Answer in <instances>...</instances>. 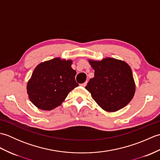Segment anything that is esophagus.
<instances>
[{
	"label": "esophagus",
	"instance_id": "obj_1",
	"mask_svg": "<svg viewBox=\"0 0 160 160\" xmlns=\"http://www.w3.org/2000/svg\"><path fill=\"white\" fill-rule=\"evenodd\" d=\"M87 82H84V83H82V84H81L80 85L82 86V87H85V86L87 85Z\"/></svg>",
	"mask_w": 160,
	"mask_h": 160
}]
</instances>
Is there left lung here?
<instances>
[{"instance_id": "1", "label": "left lung", "mask_w": 160, "mask_h": 160, "mask_svg": "<svg viewBox=\"0 0 160 160\" xmlns=\"http://www.w3.org/2000/svg\"><path fill=\"white\" fill-rule=\"evenodd\" d=\"M95 71L85 89L96 103L108 112H115L130 102L135 84L130 66L124 61L106 58L100 61L89 60Z\"/></svg>"}]
</instances>
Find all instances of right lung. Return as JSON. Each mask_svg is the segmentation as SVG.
Returning a JSON list of instances; mask_svg holds the SVG:
<instances>
[{
  "label": "right lung",
  "mask_w": 160,
  "mask_h": 160,
  "mask_svg": "<svg viewBox=\"0 0 160 160\" xmlns=\"http://www.w3.org/2000/svg\"><path fill=\"white\" fill-rule=\"evenodd\" d=\"M72 60L56 58L40 63L33 70L27 90L30 101L41 110L60 106L71 90L78 86Z\"/></svg>",
  "instance_id": "right-lung-1"
}]
</instances>
